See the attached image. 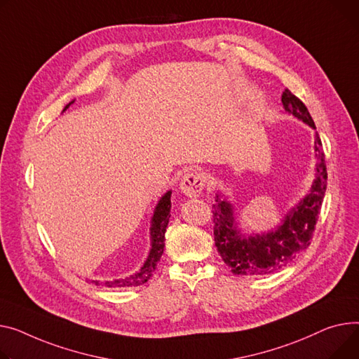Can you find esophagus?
I'll use <instances>...</instances> for the list:
<instances>
[{
  "instance_id": "1",
  "label": "esophagus",
  "mask_w": 359,
  "mask_h": 359,
  "mask_svg": "<svg viewBox=\"0 0 359 359\" xmlns=\"http://www.w3.org/2000/svg\"><path fill=\"white\" fill-rule=\"evenodd\" d=\"M206 184V173L203 172H187L180 182V190L189 198H198L202 195Z\"/></svg>"
}]
</instances>
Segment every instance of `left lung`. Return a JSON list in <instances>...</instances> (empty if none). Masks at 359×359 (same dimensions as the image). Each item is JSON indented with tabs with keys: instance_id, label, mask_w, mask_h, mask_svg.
<instances>
[{
	"instance_id": "left-lung-1",
	"label": "left lung",
	"mask_w": 359,
	"mask_h": 359,
	"mask_svg": "<svg viewBox=\"0 0 359 359\" xmlns=\"http://www.w3.org/2000/svg\"><path fill=\"white\" fill-rule=\"evenodd\" d=\"M281 102L285 111L316 130L306 105L289 89H284ZM315 151L318 157L316 179L310 189V194L289 212L283 225L277 226L273 232L245 238L233 224L231 203L217 195V199L212 205L215 245L233 274L247 277L271 274L287 266L310 245L327 180L325 153L318 133Z\"/></svg>"
}]
</instances>
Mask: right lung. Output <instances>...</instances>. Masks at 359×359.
<instances>
[{
    "label": "right lung",
    "instance_id": "obj_1",
    "mask_svg": "<svg viewBox=\"0 0 359 359\" xmlns=\"http://www.w3.org/2000/svg\"><path fill=\"white\" fill-rule=\"evenodd\" d=\"M70 104L72 102H69L65 107V109H67ZM170 196H172V192H167L156 206L153 221H151V250L144 262V266L141 267V270L138 273H135L127 278L107 281L105 283L107 287H135V285H141L150 280V277L153 276V271L156 270L157 262L161 258L163 250H164V232H165L167 224H169L170 208H172Z\"/></svg>",
    "mask_w": 359,
    "mask_h": 359
}]
</instances>
